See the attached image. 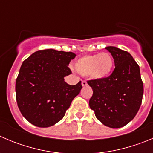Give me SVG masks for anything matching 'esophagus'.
<instances>
[{"mask_svg": "<svg viewBox=\"0 0 153 153\" xmlns=\"http://www.w3.org/2000/svg\"><path fill=\"white\" fill-rule=\"evenodd\" d=\"M87 85H88V84H87L86 81H85V80L82 81V86H86Z\"/></svg>", "mask_w": 153, "mask_h": 153, "instance_id": "obj_1", "label": "esophagus"}]
</instances>
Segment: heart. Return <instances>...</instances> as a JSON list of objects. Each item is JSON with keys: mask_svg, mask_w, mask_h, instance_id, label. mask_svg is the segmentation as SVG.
I'll return each instance as SVG.
<instances>
[{"mask_svg": "<svg viewBox=\"0 0 153 153\" xmlns=\"http://www.w3.org/2000/svg\"><path fill=\"white\" fill-rule=\"evenodd\" d=\"M113 67L114 60L107 52L84 56L75 62V68L79 74L96 79L108 77Z\"/></svg>", "mask_w": 153, "mask_h": 153, "instance_id": "1", "label": "heart"}]
</instances>
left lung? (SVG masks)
<instances>
[{
	"label": "left lung",
	"instance_id": "obj_1",
	"mask_svg": "<svg viewBox=\"0 0 153 153\" xmlns=\"http://www.w3.org/2000/svg\"><path fill=\"white\" fill-rule=\"evenodd\" d=\"M105 49L114 59L115 69L105 79L87 81L93 90L89 107L104 126L119 128L130 123L137 113L143 84L139 65L130 53L114 46Z\"/></svg>",
	"mask_w": 153,
	"mask_h": 153
}]
</instances>
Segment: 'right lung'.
Instances as JSON below:
<instances>
[{
    "mask_svg": "<svg viewBox=\"0 0 153 153\" xmlns=\"http://www.w3.org/2000/svg\"><path fill=\"white\" fill-rule=\"evenodd\" d=\"M76 55L52 49L39 50L23 62L16 82L19 109L30 123L52 126L65 116L82 88L81 81L71 85L65 81L71 74L68 65Z\"/></svg>",
    "mask_w": 153,
    "mask_h": 153,
    "instance_id": "add662e5",
    "label": "right lung"
}]
</instances>
